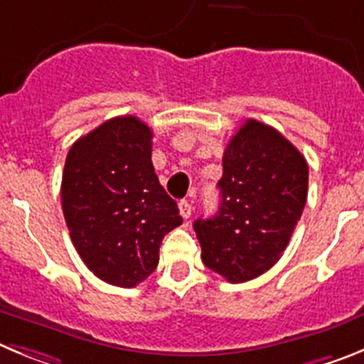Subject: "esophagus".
Masks as SVG:
<instances>
[{"instance_id":"1","label":"esophagus","mask_w":364,"mask_h":364,"mask_svg":"<svg viewBox=\"0 0 364 364\" xmlns=\"http://www.w3.org/2000/svg\"><path fill=\"white\" fill-rule=\"evenodd\" d=\"M178 210H180V215H182V218H189L193 213V205L189 204L188 200H180Z\"/></svg>"}]
</instances>
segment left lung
Instances as JSON below:
<instances>
[{
  "label": "left lung",
  "mask_w": 364,
  "mask_h": 364,
  "mask_svg": "<svg viewBox=\"0 0 364 364\" xmlns=\"http://www.w3.org/2000/svg\"><path fill=\"white\" fill-rule=\"evenodd\" d=\"M220 208L193 228L202 262L228 282L268 272L286 250L308 197V164L277 129L246 120L222 159Z\"/></svg>",
  "instance_id": "left-lung-1"
}]
</instances>
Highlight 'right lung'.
Returning <instances> with one entry per match:
<instances>
[{"instance_id": "right-lung-1", "label": "right lung", "mask_w": 364, "mask_h": 364, "mask_svg": "<svg viewBox=\"0 0 364 364\" xmlns=\"http://www.w3.org/2000/svg\"><path fill=\"white\" fill-rule=\"evenodd\" d=\"M153 131L136 117L104 122L67 154L62 208L76 252L96 277L134 288L159 266L178 205L151 162Z\"/></svg>"}]
</instances>
